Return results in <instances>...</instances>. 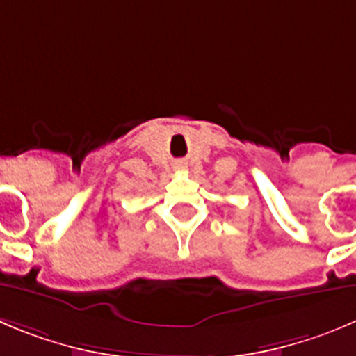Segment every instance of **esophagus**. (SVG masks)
<instances>
[{
    "instance_id": "obj_1",
    "label": "esophagus",
    "mask_w": 356,
    "mask_h": 356,
    "mask_svg": "<svg viewBox=\"0 0 356 356\" xmlns=\"http://www.w3.org/2000/svg\"><path fill=\"white\" fill-rule=\"evenodd\" d=\"M175 168L184 169V168H185V162H184V161H178V162H176V164H175Z\"/></svg>"
}]
</instances>
